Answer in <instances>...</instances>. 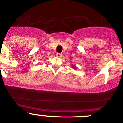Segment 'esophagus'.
<instances>
[{
  "mask_svg": "<svg viewBox=\"0 0 123 123\" xmlns=\"http://www.w3.org/2000/svg\"><path fill=\"white\" fill-rule=\"evenodd\" d=\"M56 55V56H57V57H58V58H61V57H62V56H63L62 54H59V53H57Z\"/></svg>",
  "mask_w": 123,
  "mask_h": 123,
  "instance_id": "34e87169",
  "label": "esophagus"
}]
</instances>
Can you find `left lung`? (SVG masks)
<instances>
[{
    "instance_id": "obj_1",
    "label": "left lung",
    "mask_w": 123,
    "mask_h": 123,
    "mask_svg": "<svg viewBox=\"0 0 123 123\" xmlns=\"http://www.w3.org/2000/svg\"><path fill=\"white\" fill-rule=\"evenodd\" d=\"M72 68H73V69H77V67H76L75 65H73V66H72Z\"/></svg>"
}]
</instances>
